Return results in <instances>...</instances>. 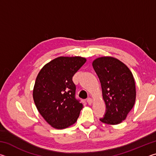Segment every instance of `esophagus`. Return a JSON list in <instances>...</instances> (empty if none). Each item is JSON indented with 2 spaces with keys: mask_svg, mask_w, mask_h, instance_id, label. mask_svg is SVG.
Masks as SVG:
<instances>
[{
  "mask_svg": "<svg viewBox=\"0 0 156 156\" xmlns=\"http://www.w3.org/2000/svg\"><path fill=\"white\" fill-rule=\"evenodd\" d=\"M87 103L89 105H90V104H91V102H92V99L91 98H88L87 99Z\"/></svg>",
  "mask_w": 156,
  "mask_h": 156,
  "instance_id": "34e87169",
  "label": "esophagus"
}]
</instances>
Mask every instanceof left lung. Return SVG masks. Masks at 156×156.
Instances as JSON below:
<instances>
[{
	"label": "left lung",
	"instance_id": "8db88e82",
	"mask_svg": "<svg viewBox=\"0 0 156 156\" xmlns=\"http://www.w3.org/2000/svg\"><path fill=\"white\" fill-rule=\"evenodd\" d=\"M93 67L101 84L106 112L102 122L117 125L125 120L136 101V85L129 69L112 57L98 58Z\"/></svg>",
	"mask_w": 156,
	"mask_h": 156
}]
</instances>
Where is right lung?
I'll return each instance as SVG.
<instances>
[{"instance_id":"add662e5","label":"right lung","mask_w":156,"mask_h":156,"mask_svg":"<svg viewBox=\"0 0 156 156\" xmlns=\"http://www.w3.org/2000/svg\"><path fill=\"white\" fill-rule=\"evenodd\" d=\"M86 62L83 57H58L47 63L37 76L33 98L39 113L56 129L74 124L83 103L76 98L73 76Z\"/></svg>"}]
</instances>
